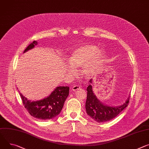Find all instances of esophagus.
<instances>
[{
	"instance_id": "34e87169",
	"label": "esophagus",
	"mask_w": 149,
	"mask_h": 149,
	"mask_svg": "<svg viewBox=\"0 0 149 149\" xmlns=\"http://www.w3.org/2000/svg\"><path fill=\"white\" fill-rule=\"evenodd\" d=\"M79 88H80V87H79V86H74L72 87V90L74 91H76L78 90Z\"/></svg>"
}]
</instances>
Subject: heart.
<instances>
[{
    "instance_id": "b5f03b06",
    "label": "heart",
    "mask_w": 149,
    "mask_h": 149,
    "mask_svg": "<svg viewBox=\"0 0 149 149\" xmlns=\"http://www.w3.org/2000/svg\"><path fill=\"white\" fill-rule=\"evenodd\" d=\"M105 58L103 50L91 45H87L75 49L68 59L70 67L67 68L68 74L74 72V68H82L81 74L85 78H90L96 73Z\"/></svg>"
}]
</instances>
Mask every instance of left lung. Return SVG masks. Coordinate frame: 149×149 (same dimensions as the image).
Segmentation results:
<instances>
[{
	"label": "left lung",
	"instance_id": "8db88e82",
	"mask_svg": "<svg viewBox=\"0 0 149 149\" xmlns=\"http://www.w3.org/2000/svg\"><path fill=\"white\" fill-rule=\"evenodd\" d=\"M93 84V81L91 79L89 81V86L87 88L86 109L87 115L97 123H104L115 118L128 106L130 97L125 103L119 106H111L103 104L94 93Z\"/></svg>",
	"mask_w": 149,
	"mask_h": 149
}]
</instances>
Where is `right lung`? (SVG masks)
Masks as SVG:
<instances>
[{
  "instance_id": "1",
  "label": "right lung",
  "mask_w": 149,
  "mask_h": 149,
  "mask_svg": "<svg viewBox=\"0 0 149 149\" xmlns=\"http://www.w3.org/2000/svg\"><path fill=\"white\" fill-rule=\"evenodd\" d=\"M37 44V41H34L25 49L24 53L33 49ZM69 87H57L49 96L37 101H31L21 93L19 94L24 107L32 116L40 120H48L55 118L61 113L65 101L69 95Z\"/></svg>"
}]
</instances>
